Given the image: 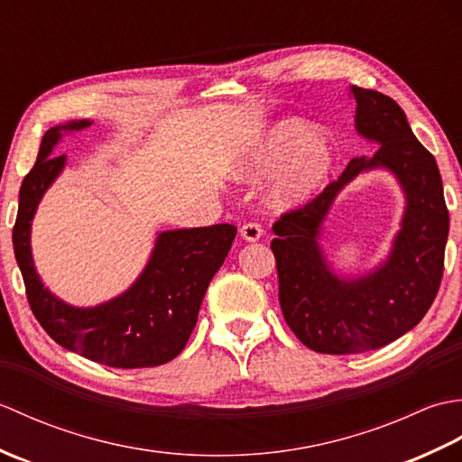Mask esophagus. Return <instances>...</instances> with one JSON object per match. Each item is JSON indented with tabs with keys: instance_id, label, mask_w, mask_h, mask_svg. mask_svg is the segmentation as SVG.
<instances>
[{
	"instance_id": "1",
	"label": "esophagus",
	"mask_w": 462,
	"mask_h": 462,
	"mask_svg": "<svg viewBox=\"0 0 462 462\" xmlns=\"http://www.w3.org/2000/svg\"><path fill=\"white\" fill-rule=\"evenodd\" d=\"M262 226L258 222H246L240 228V236L246 242H258L262 238Z\"/></svg>"
}]
</instances>
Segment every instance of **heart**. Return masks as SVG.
I'll return each instance as SVG.
<instances>
[{"mask_svg": "<svg viewBox=\"0 0 462 462\" xmlns=\"http://www.w3.org/2000/svg\"><path fill=\"white\" fill-rule=\"evenodd\" d=\"M333 166L336 151L329 136L308 133L306 123L290 119L254 144L242 161L240 174L244 179H263L280 168L272 200L280 208H291L311 200L326 186Z\"/></svg>", "mask_w": 462, "mask_h": 462, "instance_id": "1", "label": "heart"}]
</instances>
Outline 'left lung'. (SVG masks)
I'll return each mask as SVG.
<instances>
[{
	"label": "left lung",
	"mask_w": 462,
	"mask_h": 462,
	"mask_svg": "<svg viewBox=\"0 0 462 462\" xmlns=\"http://www.w3.org/2000/svg\"><path fill=\"white\" fill-rule=\"evenodd\" d=\"M356 129L381 144L353 159L337 180L273 222L283 319L303 346L328 356L379 349L413 329L433 306L445 268L448 210L435 156L411 131L403 109L379 91L351 85ZM387 168L408 206L385 264L356 281L330 272L319 246L320 222L337 192L363 170Z\"/></svg>",
	"instance_id": "8db88e82"
}]
</instances>
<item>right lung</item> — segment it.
Masks as SVG:
<instances>
[{
    "label": "right lung",
    "mask_w": 462,
    "mask_h": 462,
    "mask_svg": "<svg viewBox=\"0 0 462 462\" xmlns=\"http://www.w3.org/2000/svg\"><path fill=\"white\" fill-rule=\"evenodd\" d=\"M91 121L53 126L43 134L33 169L19 189L14 252L22 270L29 308L59 346L119 369L156 367L184 349L214 273L228 256L236 226L159 234L152 256L133 286L101 306L73 308L43 288L32 258V220L45 190L65 166V154L51 156L63 131H83Z\"/></svg>",
    "instance_id": "right-lung-1"
}]
</instances>
